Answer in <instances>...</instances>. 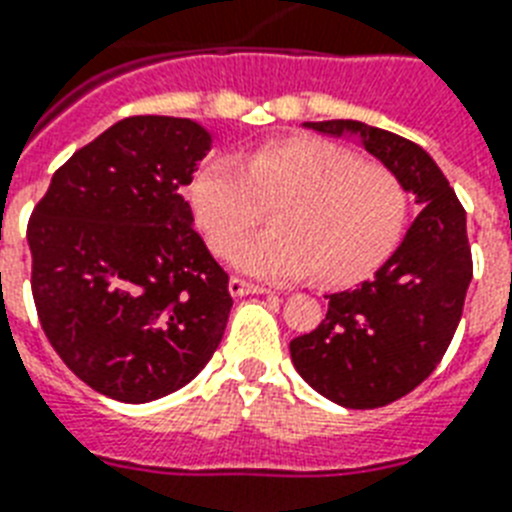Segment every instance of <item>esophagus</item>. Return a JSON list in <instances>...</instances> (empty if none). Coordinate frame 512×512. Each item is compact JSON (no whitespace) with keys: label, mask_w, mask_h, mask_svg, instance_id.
Returning a JSON list of instances; mask_svg holds the SVG:
<instances>
[{"label":"esophagus","mask_w":512,"mask_h":512,"mask_svg":"<svg viewBox=\"0 0 512 512\" xmlns=\"http://www.w3.org/2000/svg\"><path fill=\"white\" fill-rule=\"evenodd\" d=\"M230 293L232 296H248V293H269V288L259 282L243 280V277H230Z\"/></svg>","instance_id":"1"}]
</instances>
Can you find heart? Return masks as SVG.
Here are the masks:
<instances>
[{
	"mask_svg": "<svg viewBox=\"0 0 512 512\" xmlns=\"http://www.w3.org/2000/svg\"><path fill=\"white\" fill-rule=\"evenodd\" d=\"M281 206L276 230L242 237ZM192 208L216 256L264 280L309 272L325 282L354 280L388 251L404 222L407 195L394 171L362 163L327 140L293 137L256 147L237 161L216 155L192 182Z\"/></svg>",
	"mask_w": 512,
	"mask_h": 512,
	"instance_id": "b5f03b06",
	"label": "heart"
}]
</instances>
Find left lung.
<instances>
[{
  "mask_svg": "<svg viewBox=\"0 0 512 512\" xmlns=\"http://www.w3.org/2000/svg\"><path fill=\"white\" fill-rule=\"evenodd\" d=\"M304 126L357 137L420 208L383 267L357 288L327 296L325 320L290 341L293 367L317 394L351 410H372L418 388L452 343L473 277L465 208L415 142L343 118Z\"/></svg>",
  "mask_w": 512,
  "mask_h": 512,
  "instance_id": "1",
  "label": "left lung"
}]
</instances>
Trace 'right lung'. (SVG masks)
Instances as JSON below:
<instances>
[{"label":"right lung","mask_w":512,"mask_h":512,"mask_svg":"<svg viewBox=\"0 0 512 512\" xmlns=\"http://www.w3.org/2000/svg\"><path fill=\"white\" fill-rule=\"evenodd\" d=\"M211 142L190 118H124L55 171L28 222L44 335L116 402L187 386L222 341L230 277L182 195Z\"/></svg>","instance_id":"add662e5"}]
</instances>
